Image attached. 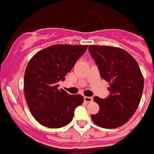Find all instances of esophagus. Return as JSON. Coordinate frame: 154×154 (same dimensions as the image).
<instances>
[{"instance_id":"34e87169","label":"esophagus","mask_w":154,"mask_h":154,"mask_svg":"<svg viewBox=\"0 0 154 154\" xmlns=\"http://www.w3.org/2000/svg\"><path fill=\"white\" fill-rule=\"evenodd\" d=\"M84 101L87 103H90V102H92L93 101V97H84Z\"/></svg>"}]
</instances>
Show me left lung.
Wrapping results in <instances>:
<instances>
[{"instance_id":"obj_1","label":"left lung","mask_w":154,"mask_h":154,"mask_svg":"<svg viewBox=\"0 0 154 154\" xmlns=\"http://www.w3.org/2000/svg\"><path fill=\"white\" fill-rule=\"evenodd\" d=\"M89 52L101 78L109 82L110 93L105 99L94 97L100 109L91 119L103 128L121 127L134 115L143 94L144 79L139 66L131 54L117 47L90 45Z\"/></svg>"}]
</instances>
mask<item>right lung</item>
Instances as JSON below:
<instances>
[{
	"instance_id": "add662e5",
	"label": "right lung",
	"mask_w": 154,
	"mask_h": 154,
	"mask_svg": "<svg viewBox=\"0 0 154 154\" xmlns=\"http://www.w3.org/2000/svg\"><path fill=\"white\" fill-rule=\"evenodd\" d=\"M88 45H53L30 60L24 74V94L30 112L42 125L60 128L68 125L75 108L83 102L80 94L58 89Z\"/></svg>"
}]
</instances>
